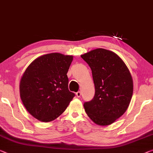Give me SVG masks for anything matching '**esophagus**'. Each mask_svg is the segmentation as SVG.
<instances>
[{"instance_id": "34e87169", "label": "esophagus", "mask_w": 153, "mask_h": 153, "mask_svg": "<svg viewBox=\"0 0 153 153\" xmlns=\"http://www.w3.org/2000/svg\"><path fill=\"white\" fill-rule=\"evenodd\" d=\"M81 93L80 91L77 92L76 93V95L77 97H81Z\"/></svg>"}]
</instances>
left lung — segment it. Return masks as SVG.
Returning <instances> with one entry per match:
<instances>
[{"label": "left lung", "mask_w": 153, "mask_h": 153, "mask_svg": "<svg viewBox=\"0 0 153 153\" xmlns=\"http://www.w3.org/2000/svg\"><path fill=\"white\" fill-rule=\"evenodd\" d=\"M91 68L95 94L84 109L96 124L114 123L128 109L133 93V81L127 66L112 51L98 48L81 55Z\"/></svg>", "instance_id": "left-lung-1"}]
</instances>
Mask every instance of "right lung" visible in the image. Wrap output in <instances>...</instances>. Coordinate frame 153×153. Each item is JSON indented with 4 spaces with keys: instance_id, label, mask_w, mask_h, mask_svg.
Returning <instances> with one entry per match:
<instances>
[{
    "instance_id": "1",
    "label": "right lung",
    "mask_w": 153,
    "mask_h": 153,
    "mask_svg": "<svg viewBox=\"0 0 153 153\" xmlns=\"http://www.w3.org/2000/svg\"><path fill=\"white\" fill-rule=\"evenodd\" d=\"M73 56L60 53L41 56L30 63L20 81V97L29 113L43 122L54 120L75 96L67 73Z\"/></svg>"
}]
</instances>
